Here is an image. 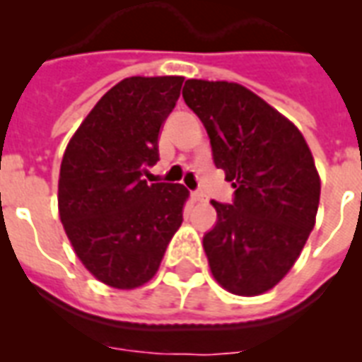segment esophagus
Segmentation results:
<instances>
[{"label": "esophagus", "instance_id": "34e87169", "mask_svg": "<svg viewBox=\"0 0 362 362\" xmlns=\"http://www.w3.org/2000/svg\"><path fill=\"white\" fill-rule=\"evenodd\" d=\"M192 199L195 201V203H204V201H206V197H204L203 192H193Z\"/></svg>", "mask_w": 362, "mask_h": 362}]
</instances>
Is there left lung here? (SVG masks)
<instances>
[{"label": "left lung", "instance_id": "obj_1", "mask_svg": "<svg viewBox=\"0 0 362 362\" xmlns=\"http://www.w3.org/2000/svg\"><path fill=\"white\" fill-rule=\"evenodd\" d=\"M182 95L235 187L233 204L210 201L218 221L203 247L212 276L233 295H261L293 269L315 226L314 156L297 125L242 84L189 78Z\"/></svg>", "mask_w": 362, "mask_h": 362}]
</instances>
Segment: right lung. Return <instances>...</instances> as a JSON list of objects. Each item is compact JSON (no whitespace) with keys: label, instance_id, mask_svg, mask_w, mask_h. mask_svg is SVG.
Wrapping results in <instances>:
<instances>
[{"label":"right lung","instance_id":"1","mask_svg":"<svg viewBox=\"0 0 362 362\" xmlns=\"http://www.w3.org/2000/svg\"><path fill=\"white\" fill-rule=\"evenodd\" d=\"M184 76H129L90 110L65 148L58 210L76 257L93 278L135 289L156 276L182 226L189 192L148 184L159 129L180 98Z\"/></svg>","mask_w":362,"mask_h":362}]
</instances>
